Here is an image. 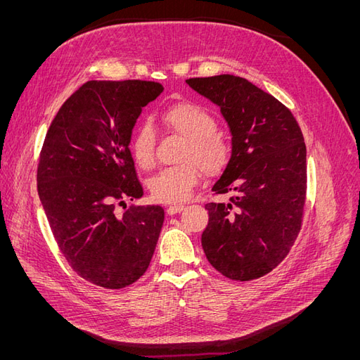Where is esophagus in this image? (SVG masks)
Segmentation results:
<instances>
[{
  "instance_id": "1",
  "label": "esophagus",
  "mask_w": 360,
  "mask_h": 360,
  "mask_svg": "<svg viewBox=\"0 0 360 360\" xmlns=\"http://www.w3.org/2000/svg\"><path fill=\"white\" fill-rule=\"evenodd\" d=\"M183 210H186V205H183V204L167 207V213H168V214H176V213H180V212H183Z\"/></svg>"
}]
</instances>
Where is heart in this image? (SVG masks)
<instances>
[{
    "mask_svg": "<svg viewBox=\"0 0 360 360\" xmlns=\"http://www.w3.org/2000/svg\"><path fill=\"white\" fill-rule=\"evenodd\" d=\"M162 123L180 136L186 138L180 167L159 171L148 181L151 197L160 202L186 201L193 188L201 181L202 172L216 176L225 169L231 158L228 139L216 130L210 112L193 102H177L160 115ZM155 130L150 124L139 126L130 139V153L141 168H151L155 163Z\"/></svg>",
    "mask_w": 360,
    "mask_h": 360,
    "instance_id": "1",
    "label": "heart"
}]
</instances>
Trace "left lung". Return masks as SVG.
Listing matches in <instances>:
<instances>
[{"label":"left lung","instance_id":"obj_1","mask_svg":"<svg viewBox=\"0 0 360 360\" xmlns=\"http://www.w3.org/2000/svg\"><path fill=\"white\" fill-rule=\"evenodd\" d=\"M216 106L231 132V158L212 188L230 202H209L201 245L226 278L264 276L300 231L307 195V146L287 106L234 75L186 79Z\"/></svg>","mask_w":360,"mask_h":360}]
</instances>
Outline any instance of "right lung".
<instances>
[{"label":"right lung","mask_w":360,"mask_h":360,"mask_svg":"<svg viewBox=\"0 0 360 360\" xmlns=\"http://www.w3.org/2000/svg\"><path fill=\"white\" fill-rule=\"evenodd\" d=\"M151 81H89L63 103L43 143L37 191L57 245L91 284L118 290L146 274L163 225L160 205L117 204L144 195L129 150Z\"/></svg>","instance_id":"obj_1"}]
</instances>
